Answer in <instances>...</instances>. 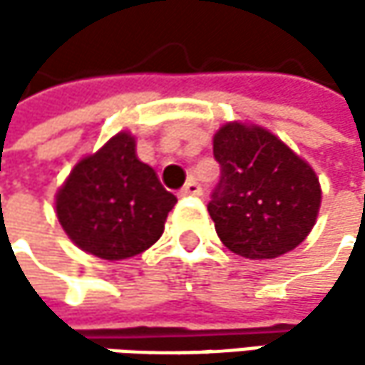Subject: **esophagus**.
Instances as JSON below:
<instances>
[{
    "mask_svg": "<svg viewBox=\"0 0 365 365\" xmlns=\"http://www.w3.org/2000/svg\"><path fill=\"white\" fill-rule=\"evenodd\" d=\"M182 194L183 196H200L202 194V187H200V183L196 182V180H190V182L185 183L182 187Z\"/></svg>",
    "mask_w": 365,
    "mask_h": 365,
    "instance_id": "esophagus-1",
    "label": "esophagus"
}]
</instances>
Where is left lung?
Segmentation results:
<instances>
[{"instance_id":"1","label":"left lung","mask_w":365,"mask_h":365,"mask_svg":"<svg viewBox=\"0 0 365 365\" xmlns=\"http://www.w3.org/2000/svg\"><path fill=\"white\" fill-rule=\"evenodd\" d=\"M213 156L222 180L207 209L232 254L272 259L309 237L322 207L319 178L277 135L226 122L213 135Z\"/></svg>"}]
</instances>
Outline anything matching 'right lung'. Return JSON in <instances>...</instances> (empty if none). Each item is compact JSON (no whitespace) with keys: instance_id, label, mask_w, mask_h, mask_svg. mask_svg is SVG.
Segmentation results:
<instances>
[{"instance_id":"obj_1","label":"right lung","mask_w":365,"mask_h":365,"mask_svg":"<svg viewBox=\"0 0 365 365\" xmlns=\"http://www.w3.org/2000/svg\"><path fill=\"white\" fill-rule=\"evenodd\" d=\"M175 202L156 171L137 158L135 137L120 130L71 169L54 207L65 235L82 252L113 262L152 247Z\"/></svg>"}]
</instances>
